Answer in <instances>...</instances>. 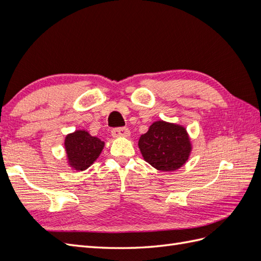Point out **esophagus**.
<instances>
[{
    "label": "esophagus",
    "instance_id": "1",
    "mask_svg": "<svg viewBox=\"0 0 261 261\" xmlns=\"http://www.w3.org/2000/svg\"><path fill=\"white\" fill-rule=\"evenodd\" d=\"M113 137H127L129 136V129L127 127H115L111 130Z\"/></svg>",
    "mask_w": 261,
    "mask_h": 261
}]
</instances>
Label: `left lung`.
<instances>
[{
	"instance_id": "8db88e82",
	"label": "left lung",
	"mask_w": 261,
	"mask_h": 261,
	"mask_svg": "<svg viewBox=\"0 0 261 261\" xmlns=\"http://www.w3.org/2000/svg\"><path fill=\"white\" fill-rule=\"evenodd\" d=\"M138 146L144 159L160 171L179 169L192 149L184 127L162 121L150 126L139 138Z\"/></svg>"
}]
</instances>
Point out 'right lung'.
<instances>
[{
  "mask_svg": "<svg viewBox=\"0 0 261 261\" xmlns=\"http://www.w3.org/2000/svg\"><path fill=\"white\" fill-rule=\"evenodd\" d=\"M105 143L90 136L85 130H76L65 138V149L69 164L75 170L84 171L97 160Z\"/></svg>",
  "mask_w": 261,
  "mask_h": 261,
  "instance_id": "1",
  "label": "right lung"
}]
</instances>
